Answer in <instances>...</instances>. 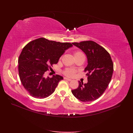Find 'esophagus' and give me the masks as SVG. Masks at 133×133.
Here are the masks:
<instances>
[{
    "label": "esophagus",
    "mask_w": 133,
    "mask_h": 133,
    "mask_svg": "<svg viewBox=\"0 0 133 133\" xmlns=\"http://www.w3.org/2000/svg\"><path fill=\"white\" fill-rule=\"evenodd\" d=\"M64 79H65V80H67V81H71V79L67 78H66V77H64Z\"/></svg>",
    "instance_id": "1"
}]
</instances>
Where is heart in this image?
Wrapping results in <instances>:
<instances>
[{
	"instance_id": "b5f03b06",
	"label": "heart",
	"mask_w": 133,
	"mask_h": 133,
	"mask_svg": "<svg viewBox=\"0 0 133 133\" xmlns=\"http://www.w3.org/2000/svg\"><path fill=\"white\" fill-rule=\"evenodd\" d=\"M74 55L75 58H77L78 56H79L81 55H84L83 52H82L81 51H77L74 53ZM76 71L73 69H70V68H67L65 69L64 71H63V73L65 75L67 76V77H72L75 74Z\"/></svg>"
}]
</instances>
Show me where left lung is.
Wrapping results in <instances>:
<instances>
[{
    "instance_id": "obj_1",
    "label": "left lung",
    "mask_w": 133,
    "mask_h": 133,
    "mask_svg": "<svg viewBox=\"0 0 133 133\" xmlns=\"http://www.w3.org/2000/svg\"><path fill=\"white\" fill-rule=\"evenodd\" d=\"M86 54L87 67L84 72L88 82L79 81L77 89L71 90L75 98L82 102L97 99L103 94L111 81L114 66L109 53L103 47L92 41L72 43Z\"/></svg>"
}]
</instances>
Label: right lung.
Instances as JSON below:
<instances>
[{"label": "right lung", "instance_id": "1", "mask_svg": "<svg viewBox=\"0 0 133 133\" xmlns=\"http://www.w3.org/2000/svg\"><path fill=\"white\" fill-rule=\"evenodd\" d=\"M70 43H61L40 38L30 42L22 50L18 59L19 78L24 89L32 97L43 99L54 92L59 81L63 78L59 75L44 77V73L52 69Z\"/></svg>", "mask_w": 133, "mask_h": 133}]
</instances>
